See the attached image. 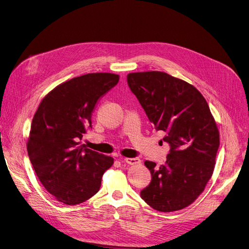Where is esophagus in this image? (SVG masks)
<instances>
[{
    "instance_id": "obj_1",
    "label": "esophagus",
    "mask_w": 249,
    "mask_h": 249,
    "mask_svg": "<svg viewBox=\"0 0 249 249\" xmlns=\"http://www.w3.org/2000/svg\"><path fill=\"white\" fill-rule=\"evenodd\" d=\"M124 161L128 164H139L141 160L138 158H133V159H124Z\"/></svg>"
}]
</instances>
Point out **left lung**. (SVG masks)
I'll use <instances>...</instances> for the list:
<instances>
[{
  "instance_id": "obj_1",
  "label": "left lung",
  "mask_w": 249,
  "mask_h": 249,
  "mask_svg": "<svg viewBox=\"0 0 249 249\" xmlns=\"http://www.w3.org/2000/svg\"><path fill=\"white\" fill-rule=\"evenodd\" d=\"M127 83L171 147L164 164L144 162L151 181L140 197L160 212L184 209L199 197L214 171L219 131L210 108L194 86L162 71L129 73Z\"/></svg>"
}]
</instances>
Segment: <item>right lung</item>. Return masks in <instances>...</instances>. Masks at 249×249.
I'll return each instance as SVG.
<instances>
[{"instance_id":"obj_1","label":"right lung","mask_w":249,"mask_h":249,"mask_svg":"<svg viewBox=\"0 0 249 249\" xmlns=\"http://www.w3.org/2000/svg\"><path fill=\"white\" fill-rule=\"evenodd\" d=\"M119 82V75L88 73L65 82L41 101L33 117L27 150L43 187L65 205L96 195L114 160L80 145L91 128L98 101Z\"/></svg>"}]
</instances>
